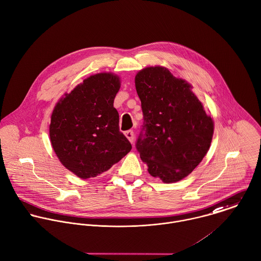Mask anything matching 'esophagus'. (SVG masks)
<instances>
[{
    "label": "esophagus",
    "mask_w": 261,
    "mask_h": 261,
    "mask_svg": "<svg viewBox=\"0 0 261 261\" xmlns=\"http://www.w3.org/2000/svg\"><path fill=\"white\" fill-rule=\"evenodd\" d=\"M125 135H126V137L129 139V141H130L131 143L134 142V132H133V130H128V131H126V132H125Z\"/></svg>",
    "instance_id": "34e87169"
}]
</instances>
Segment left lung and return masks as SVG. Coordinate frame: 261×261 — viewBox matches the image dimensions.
Returning a JSON list of instances; mask_svg holds the SVG:
<instances>
[{"mask_svg": "<svg viewBox=\"0 0 261 261\" xmlns=\"http://www.w3.org/2000/svg\"><path fill=\"white\" fill-rule=\"evenodd\" d=\"M143 125L136 141L148 173L164 183L187 177L207 153L214 121L191 85L165 67H148L135 76Z\"/></svg>", "mask_w": 261, "mask_h": 261, "instance_id": "1", "label": "left lung"}]
</instances>
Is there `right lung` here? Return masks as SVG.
I'll return each instance as SVG.
<instances>
[{
	"instance_id": "right-lung-1",
	"label": "right lung",
	"mask_w": 261,
	"mask_h": 261,
	"mask_svg": "<svg viewBox=\"0 0 261 261\" xmlns=\"http://www.w3.org/2000/svg\"><path fill=\"white\" fill-rule=\"evenodd\" d=\"M120 78L98 73L86 78L55 107L49 137L62 165L81 179L96 177L132 148L119 129L114 99Z\"/></svg>"
}]
</instances>
